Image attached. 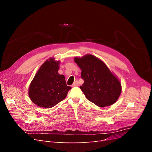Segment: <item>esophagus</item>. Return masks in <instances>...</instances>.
I'll list each match as a JSON object with an SVG mask.
<instances>
[{"label":"esophagus","mask_w":152,"mask_h":152,"mask_svg":"<svg viewBox=\"0 0 152 152\" xmlns=\"http://www.w3.org/2000/svg\"><path fill=\"white\" fill-rule=\"evenodd\" d=\"M79 86V83L78 80H75L74 82H73V84H72L73 87H75V86Z\"/></svg>","instance_id":"obj_1"}]
</instances>
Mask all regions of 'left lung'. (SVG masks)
<instances>
[{"label":"left lung","instance_id":"left-lung-1","mask_svg":"<svg viewBox=\"0 0 152 152\" xmlns=\"http://www.w3.org/2000/svg\"><path fill=\"white\" fill-rule=\"evenodd\" d=\"M74 61L82 70L84 83L80 88L87 99L99 107L117 102L122 91L121 84L102 60L87 54L75 58Z\"/></svg>","mask_w":152,"mask_h":152}]
</instances>
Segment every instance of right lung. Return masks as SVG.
Segmentation results:
<instances>
[{
	"label": "right lung",
	"mask_w": 152,
	"mask_h": 152,
	"mask_svg": "<svg viewBox=\"0 0 152 152\" xmlns=\"http://www.w3.org/2000/svg\"><path fill=\"white\" fill-rule=\"evenodd\" d=\"M59 61L50 58L40 67L31 82L28 95L31 102L40 107H54L66 98L69 90L65 76L58 73Z\"/></svg>",
	"instance_id": "obj_1"
}]
</instances>
